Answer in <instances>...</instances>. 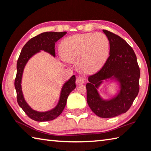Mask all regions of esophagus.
Instances as JSON below:
<instances>
[{
	"label": "esophagus",
	"instance_id": "34e87169",
	"mask_svg": "<svg viewBox=\"0 0 151 151\" xmlns=\"http://www.w3.org/2000/svg\"><path fill=\"white\" fill-rule=\"evenodd\" d=\"M85 83V79L82 77H78L77 79H76V84L77 86H80L82 85Z\"/></svg>",
	"mask_w": 151,
	"mask_h": 151
}]
</instances>
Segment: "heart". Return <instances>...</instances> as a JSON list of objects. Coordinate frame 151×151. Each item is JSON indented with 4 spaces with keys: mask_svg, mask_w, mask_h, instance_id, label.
<instances>
[{
    "mask_svg": "<svg viewBox=\"0 0 151 151\" xmlns=\"http://www.w3.org/2000/svg\"><path fill=\"white\" fill-rule=\"evenodd\" d=\"M60 50L65 61H77L79 71L91 73L99 71L105 64L109 53V42L102 33L78 34L63 40Z\"/></svg>",
    "mask_w": 151,
    "mask_h": 151,
    "instance_id": "heart-1",
    "label": "heart"
}]
</instances>
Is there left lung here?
<instances>
[{
    "instance_id": "8db88e82",
    "label": "left lung",
    "mask_w": 151,
    "mask_h": 151,
    "mask_svg": "<svg viewBox=\"0 0 151 151\" xmlns=\"http://www.w3.org/2000/svg\"><path fill=\"white\" fill-rule=\"evenodd\" d=\"M109 41V56L98 72L88 78L87 102L95 114L111 118L126 113L139 91L140 70L133 50L116 34L103 30ZM105 83H117V93L105 99L98 89Z\"/></svg>"
}]
</instances>
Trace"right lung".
<instances>
[{
  "instance_id": "add662e5",
  "label": "right lung",
  "mask_w": 151,
  "mask_h": 151,
  "mask_svg": "<svg viewBox=\"0 0 151 151\" xmlns=\"http://www.w3.org/2000/svg\"><path fill=\"white\" fill-rule=\"evenodd\" d=\"M67 34L66 32H47L42 33L31 38L21 50L17 62V73L14 81V86L17 93V101L19 106L32 119L39 122L54 119L62 113L66 105L68 96L76 88V76H72L63 84L61 89L59 100L55 106L46 111H38L34 110L25 100L22 89V80L24 70L26 65L32 57L41 51L50 54L55 57V44L58 40Z\"/></svg>"
}]
</instances>
